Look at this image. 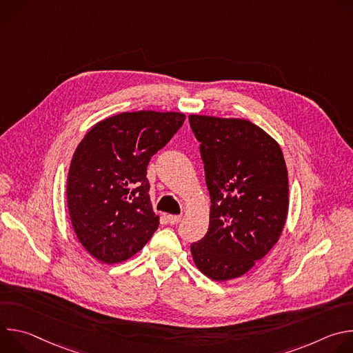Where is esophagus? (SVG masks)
<instances>
[{
    "mask_svg": "<svg viewBox=\"0 0 353 353\" xmlns=\"http://www.w3.org/2000/svg\"><path fill=\"white\" fill-rule=\"evenodd\" d=\"M168 221L169 223L174 225V223H179L181 221V215H168Z\"/></svg>",
    "mask_w": 353,
    "mask_h": 353,
    "instance_id": "obj_1",
    "label": "esophagus"
}]
</instances>
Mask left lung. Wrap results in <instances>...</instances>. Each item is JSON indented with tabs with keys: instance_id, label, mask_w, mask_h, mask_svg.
<instances>
[{
	"instance_id": "1",
	"label": "left lung",
	"mask_w": 353,
	"mask_h": 353,
	"mask_svg": "<svg viewBox=\"0 0 353 353\" xmlns=\"http://www.w3.org/2000/svg\"><path fill=\"white\" fill-rule=\"evenodd\" d=\"M211 196L207 234L191 244L214 281L244 275L278 241L288 216V170L279 143L243 119L188 116Z\"/></svg>"
}]
</instances>
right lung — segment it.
Masks as SVG:
<instances>
[{
	"instance_id": "right-lung-1",
	"label": "right lung",
	"mask_w": 353,
	"mask_h": 353,
	"mask_svg": "<svg viewBox=\"0 0 353 353\" xmlns=\"http://www.w3.org/2000/svg\"><path fill=\"white\" fill-rule=\"evenodd\" d=\"M184 120L176 112H125L94 124L77 146L67 180L70 218L100 263L131 259L158 229L146 168Z\"/></svg>"
}]
</instances>
